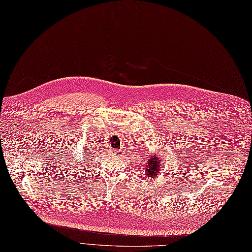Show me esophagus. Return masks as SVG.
<instances>
[{"label":"esophagus","mask_w":252,"mask_h":252,"mask_svg":"<svg viewBox=\"0 0 252 252\" xmlns=\"http://www.w3.org/2000/svg\"><path fill=\"white\" fill-rule=\"evenodd\" d=\"M115 154L117 155V157H119V158H121L122 156H123V151L122 150H118V151H115Z\"/></svg>","instance_id":"esophagus-1"}]
</instances>
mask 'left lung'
<instances>
[{
  "label": "left lung",
  "mask_w": 252,
  "mask_h": 252,
  "mask_svg": "<svg viewBox=\"0 0 252 252\" xmlns=\"http://www.w3.org/2000/svg\"><path fill=\"white\" fill-rule=\"evenodd\" d=\"M161 168H163L161 158L159 157L157 153H152L149 159L146 161L145 168H143L146 170L147 175L145 179H149V181L150 179H154V176H157L160 173Z\"/></svg>",
  "instance_id": "1"
}]
</instances>
